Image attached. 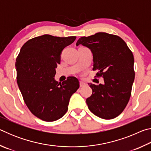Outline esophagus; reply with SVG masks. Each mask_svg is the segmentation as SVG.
Masks as SVG:
<instances>
[{"label":"esophagus","mask_w":151,"mask_h":151,"mask_svg":"<svg viewBox=\"0 0 151 151\" xmlns=\"http://www.w3.org/2000/svg\"><path fill=\"white\" fill-rule=\"evenodd\" d=\"M86 85V84L85 83H84L83 81H80V86L81 87H83Z\"/></svg>","instance_id":"esophagus-1"}]
</instances>
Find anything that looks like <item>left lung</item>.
<instances>
[{
  "mask_svg": "<svg viewBox=\"0 0 151 151\" xmlns=\"http://www.w3.org/2000/svg\"><path fill=\"white\" fill-rule=\"evenodd\" d=\"M79 45L90 48L93 70H98L96 76H102L104 82L99 85L88 83L93 90L86 100L88 109L101 119L115 118L124 111L131 95L135 75L132 52L121 37L106 32L81 37L76 44Z\"/></svg>",
  "mask_w": 151,
  "mask_h": 151,
  "instance_id": "8db88e82",
  "label": "left lung"
}]
</instances>
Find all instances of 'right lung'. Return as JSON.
Returning <instances> with one entry per match:
<instances>
[{"mask_svg": "<svg viewBox=\"0 0 151 151\" xmlns=\"http://www.w3.org/2000/svg\"><path fill=\"white\" fill-rule=\"evenodd\" d=\"M76 37L44 35L28 40L17 58V84L30 111L44 121H57L68 111L70 96L79 88L76 77L62 83L55 80L60 55Z\"/></svg>", "mask_w": 151, "mask_h": 151, "instance_id": "1", "label": "right lung"}]
</instances>
